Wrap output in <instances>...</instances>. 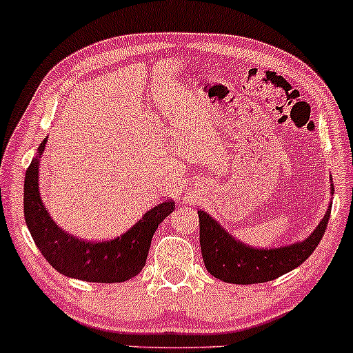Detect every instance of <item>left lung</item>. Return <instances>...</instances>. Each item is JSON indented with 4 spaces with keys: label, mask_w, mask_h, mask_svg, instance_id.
<instances>
[{
    "label": "left lung",
    "mask_w": 353,
    "mask_h": 353,
    "mask_svg": "<svg viewBox=\"0 0 353 353\" xmlns=\"http://www.w3.org/2000/svg\"><path fill=\"white\" fill-rule=\"evenodd\" d=\"M330 209L332 205L310 237L303 242L277 249H254L245 245L244 242H239L229 236L204 210H197L201 252L205 269L210 275L229 283L245 285L274 281L309 259L325 234Z\"/></svg>",
    "instance_id": "obj_1"
}]
</instances>
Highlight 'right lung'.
Returning <instances> with one entry per match:
<instances>
[{
  "label": "right lung",
  "mask_w": 353,
  "mask_h": 353,
  "mask_svg": "<svg viewBox=\"0 0 353 353\" xmlns=\"http://www.w3.org/2000/svg\"><path fill=\"white\" fill-rule=\"evenodd\" d=\"M44 144L46 139L24 177V219L43 257L59 274L79 281L112 283L134 277L145 265L154 232L174 210V202L165 201L152 208L132 229L112 241L88 242L70 236L52 222L39 199L38 157Z\"/></svg>",
  "instance_id": "add662e5"
}]
</instances>
